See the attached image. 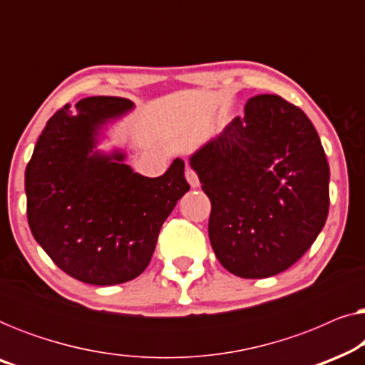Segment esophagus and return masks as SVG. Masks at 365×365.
Listing matches in <instances>:
<instances>
[{
	"label": "esophagus",
	"instance_id": "obj_1",
	"mask_svg": "<svg viewBox=\"0 0 365 365\" xmlns=\"http://www.w3.org/2000/svg\"><path fill=\"white\" fill-rule=\"evenodd\" d=\"M186 179H187V182L191 184V187H199V178H197V174L194 173V169L186 168Z\"/></svg>",
	"mask_w": 365,
	"mask_h": 365
}]
</instances>
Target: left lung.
<instances>
[{"mask_svg":"<svg viewBox=\"0 0 365 365\" xmlns=\"http://www.w3.org/2000/svg\"><path fill=\"white\" fill-rule=\"evenodd\" d=\"M211 199L209 241L234 276L271 277L301 259L326 224L329 164L311 119L276 94L191 154Z\"/></svg>","mask_w":365,"mask_h":365,"instance_id":"1","label":"left lung"}]
</instances>
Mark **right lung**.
I'll return each mask as SVG.
<instances>
[{"instance_id": "add662e5", "label": "right lung", "mask_w": 365, "mask_h": 365, "mask_svg": "<svg viewBox=\"0 0 365 365\" xmlns=\"http://www.w3.org/2000/svg\"><path fill=\"white\" fill-rule=\"evenodd\" d=\"M133 108L113 96L66 104L46 123L24 173L36 242L61 271L93 286L138 277L163 222L189 191L182 159L163 176L146 178L124 163L121 149L99 151L104 126Z\"/></svg>"}]
</instances>
